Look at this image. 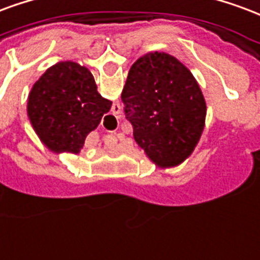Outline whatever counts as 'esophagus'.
<instances>
[{
  "label": "esophagus",
  "instance_id": "obj_1",
  "mask_svg": "<svg viewBox=\"0 0 260 260\" xmlns=\"http://www.w3.org/2000/svg\"><path fill=\"white\" fill-rule=\"evenodd\" d=\"M120 113V106L114 105L113 106V114H118ZM117 139H122V135H118L117 138H113V142H117Z\"/></svg>",
  "mask_w": 260,
  "mask_h": 260
}]
</instances>
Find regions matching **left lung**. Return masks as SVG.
Segmentation results:
<instances>
[{"label":"left lung","mask_w":260,"mask_h":260,"mask_svg":"<svg viewBox=\"0 0 260 260\" xmlns=\"http://www.w3.org/2000/svg\"><path fill=\"white\" fill-rule=\"evenodd\" d=\"M136 143L159 167L191 154L207 115L203 92L183 63L165 52H149L132 64L121 93Z\"/></svg>","instance_id":"1"}]
</instances>
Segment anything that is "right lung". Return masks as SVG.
I'll list each match as a JSON object with an SVG mask.
<instances>
[{"instance_id":"right-lung-1","label":"right lung","mask_w":260,"mask_h":260,"mask_svg":"<svg viewBox=\"0 0 260 260\" xmlns=\"http://www.w3.org/2000/svg\"><path fill=\"white\" fill-rule=\"evenodd\" d=\"M111 102L98 92L93 76L76 61H59L32 85L27 115L48 149L78 154L85 138L109 113Z\"/></svg>"}]
</instances>
